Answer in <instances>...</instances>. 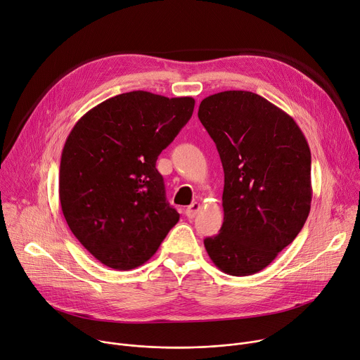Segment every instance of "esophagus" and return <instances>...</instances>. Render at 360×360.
<instances>
[{"instance_id":"1","label":"esophagus","mask_w":360,"mask_h":360,"mask_svg":"<svg viewBox=\"0 0 360 360\" xmlns=\"http://www.w3.org/2000/svg\"><path fill=\"white\" fill-rule=\"evenodd\" d=\"M202 209V205L200 203H198V202H195V203H191L190 206H187V209H186V216L187 217H195L198 213H199V210Z\"/></svg>"}]
</instances>
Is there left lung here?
<instances>
[{"mask_svg": "<svg viewBox=\"0 0 360 360\" xmlns=\"http://www.w3.org/2000/svg\"><path fill=\"white\" fill-rule=\"evenodd\" d=\"M199 120L224 165V225L205 248L233 276L268 266L302 229L311 206V153L295 121L265 98L225 91L200 102Z\"/></svg>", "mask_w": 360, "mask_h": 360, "instance_id": "left-lung-1", "label": "left lung"}]
</instances>
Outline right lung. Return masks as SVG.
Masks as SVG:
<instances>
[{"label":"right lung","mask_w":360,"mask_h":360,"mask_svg":"<svg viewBox=\"0 0 360 360\" xmlns=\"http://www.w3.org/2000/svg\"><path fill=\"white\" fill-rule=\"evenodd\" d=\"M193 109L190 96L134 91L96 105L70 131L60 160L62 212L103 265L128 271L146 264L179 222L155 162Z\"/></svg>","instance_id":"add662e5"}]
</instances>
